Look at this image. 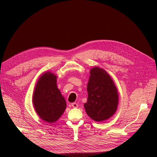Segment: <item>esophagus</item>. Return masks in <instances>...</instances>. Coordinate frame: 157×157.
<instances>
[{"label": "esophagus", "mask_w": 157, "mask_h": 157, "mask_svg": "<svg viewBox=\"0 0 157 157\" xmlns=\"http://www.w3.org/2000/svg\"><path fill=\"white\" fill-rule=\"evenodd\" d=\"M71 106L73 108H77L78 106V105L77 104L76 102H73V103H71Z\"/></svg>", "instance_id": "esophagus-1"}]
</instances>
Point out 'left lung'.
Here are the masks:
<instances>
[{"instance_id":"left-lung-1","label":"left lung","mask_w":157,"mask_h":157,"mask_svg":"<svg viewBox=\"0 0 157 157\" xmlns=\"http://www.w3.org/2000/svg\"><path fill=\"white\" fill-rule=\"evenodd\" d=\"M90 73L87 86L88 96L84 104L86 112L96 121H105L112 117L117 108V90L105 69L96 67Z\"/></svg>"}]
</instances>
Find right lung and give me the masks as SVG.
Returning <instances> with one entry per match:
<instances>
[{
	"instance_id": "right-lung-1",
	"label": "right lung",
	"mask_w": 157,
	"mask_h": 157,
	"mask_svg": "<svg viewBox=\"0 0 157 157\" xmlns=\"http://www.w3.org/2000/svg\"><path fill=\"white\" fill-rule=\"evenodd\" d=\"M33 102L40 117L54 123L64 113L66 101L56 86V77L51 72L43 74L36 84Z\"/></svg>"
}]
</instances>
